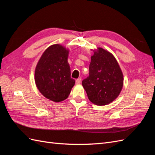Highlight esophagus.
Instances as JSON below:
<instances>
[{
	"mask_svg": "<svg viewBox=\"0 0 155 155\" xmlns=\"http://www.w3.org/2000/svg\"><path fill=\"white\" fill-rule=\"evenodd\" d=\"M81 78H78V79H76V85H79V84L81 83Z\"/></svg>",
	"mask_w": 155,
	"mask_h": 155,
	"instance_id": "1",
	"label": "esophagus"
}]
</instances>
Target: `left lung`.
I'll return each mask as SVG.
<instances>
[{
    "instance_id": "obj_1",
    "label": "left lung",
    "mask_w": 155,
    "mask_h": 155,
    "mask_svg": "<svg viewBox=\"0 0 155 155\" xmlns=\"http://www.w3.org/2000/svg\"><path fill=\"white\" fill-rule=\"evenodd\" d=\"M89 65V76L82 85L88 100L97 105L110 104L118 97L124 85V75L114 56L97 47Z\"/></svg>"
}]
</instances>
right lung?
<instances>
[{"label":"right lung","instance_id":"add662e5","mask_svg":"<svg viewBox=\"0 0 155 155\" xmlns=\"http://www.w3.org/2000/svg\"><path fill=\"white\" fill-rule=\"evenodd\" d=\"M69 50L60 44L50 46L42 54L35 70V82L41 94L60 102L68 97L75 80L70 77Z\"/></svg>","mask_w":155,"mask_h":155}]
</instances>
